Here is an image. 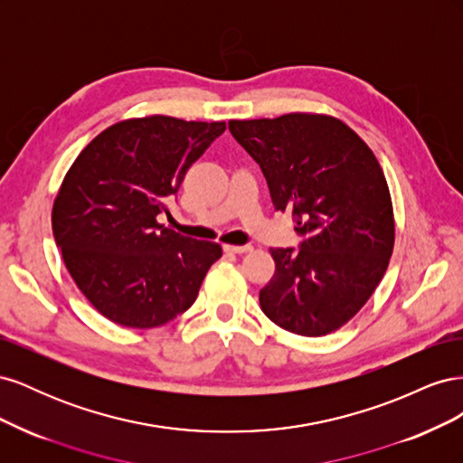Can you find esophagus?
Wrapping results in <instances>:
<instances>
[{
	"label": "esophagus",
	"mask_w": 463,
	"mask_h": 463,
	"mask_svg": "<svg viewBox=\"0 0 463 463\" xmlns=\"http://www.w3.org/2000/svg\"><path fill=\"white\" fill-rule=\"evenodd\" d=\"M223 250H226V253H233V255H243V253H249V250H253V247L250 245H223Z\"/></svg>",
	"instance_id": "34e87169"
}]
</instances>
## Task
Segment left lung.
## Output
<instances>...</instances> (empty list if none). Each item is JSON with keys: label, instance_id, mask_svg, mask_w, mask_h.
<instances>
[{"label": "left lung", "instance_id": "obj_1", "mask_svg": "<svg viewBox=\"0 0 463 463\" xmlns=\"http://www.w3.org/2000/svg\"><path fill=\"white\" fill-rule=\"evenodd\" d=\"M278 213L293 214L301 249L272 247L276 270L260 309L288 332L317 338L342 328L369 301L394 250L396 220L381 164L342 119L293 111L232 119Z\"/></svg>", "mask_w": 463, "mask_h": 463}]
</instances>
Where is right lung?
Segmentation results:
<instances>
[{"label":"right lung","mask_w":463,"mask_h":463,"mask_svg":"<svg viewBox=\"0 0 463 463\" xmlns=\"http://www.w3.org/2000/svg\"><path fill=\"white\" fill-rule=\"evenodd\" d=\"M226 121L172 116L109 125L80 150L53 199L52 230L73 282L94 309L128 328H156L185 313L222 257L213 241L158 222Z\"/></svg>","instance_id":"add662e5"}]
</instances>
